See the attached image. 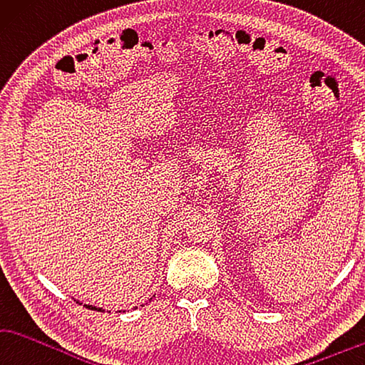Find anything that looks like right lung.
Listing matches in <instances>:
<instances>
[{
  "label": "right lung",
  "instance_id": "obj_1",
  "mask_svg": "<svg viewBox=\"0 0 365 365\" xmlns=\"http://www.w3.org/2000/svg\"><path fill=\"white\" fill-rule=\"evenodd\" d=\"M75 302H76V303H80V302H78V299H75ZM85 306H86V308H88V309H94V311H101V312H102V311H104V309H102V308H96V306H93V304H85Z\"/></svg>",
  "mask_w": 365,
  "mask_h": 365
}]
</instances>
